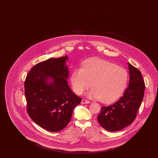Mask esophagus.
I'll list each match as a JSON object with an SVG mask.
<instances>
[{
	"instance_id": "1",
	"label": "esophagus",
	"mask_w": 158,
	"mask_h": 158,
	"mask_svg": "<svg viewBox=\"0 0 158 158\" xmlns=\"http://www.w3.org/2000/svg\"><path fill=\"white\" fill-rule=\"evenodd\" d=\"M82 104H90V102L89 101H87V100H85V99H83L82 100Z\"/></svg>"
}]
</instances>
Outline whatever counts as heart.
<instances>
[{
	"mask_svg": "<svg viewBox=\"0 0 158 158\" xmlns=\"http://www.w3.org/2000/svg\"><path fill=\"white\" fill-rule=\"evenodd\" d=\"M128 73L125 68L99 58L86 60L83 68L72 73L70 81L74 91L81 95L90 86L88 97L100 99L105 104L111 103L120 97L126 89Z\"/></svg>",
	"mask_w": 158,
	"mask_h": 158,
	"instance_id": "obj_1",
	"label": "heart"
}]
</instances>
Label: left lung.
<instances>
[{"label":"left lung","instance_id":"1","mask_svg":"<svg viewBox=\"0 0 158 158\" xmlns=\"http://www.w3.org/2000/svg\"><path fill=\"white\" fill-rule=\"evenodd\" d=\"M130 81L127 88L120 99L108 106H102L98 123L105 130L117 131L135 120L144 97L145 85L141 72L128 62Z\"/></svg>","mask_w":158,"mask_h":158}]
</instances>
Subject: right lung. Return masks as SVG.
<instances>
[{
  "label": "right lung",
  "mask_w": 158,
  "mask_h": 158,
  "mask_svg": "<svg viewBox=\"0 0 158 158\" xmlns=\"http://www.w3.org/2000/svg\"><path fill=\"white\" fill-rule=\"evenodd\" d=\"M68 56L35 65L25 81L27 111L41 127L57 132L68 124L82 99L68 85Z\"/></svg>",
  "instance_id": "obj_1"
}]
</instances>
